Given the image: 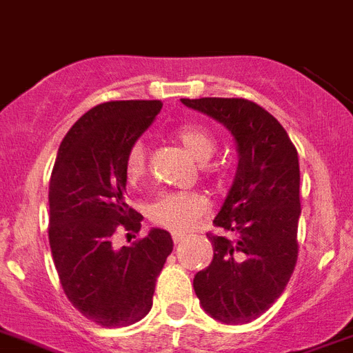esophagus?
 Here are the masks:
<instances>
[{
    "instance_id": "34e87169",
    "label": "esophagus",
    "mask_w": 353,
    "mask_h": 353,
    "mask_svg": "<svg viewBox=\"0 0 353 353\" xmlns=\"http://www.w3.org/2000/svg\"><path fill=\"white\" fill-rule=\"evenodd\" d=\"M183 241H185V236H182V234H173V243H174V245H182Z\"/></svg>"
}]
</instances>
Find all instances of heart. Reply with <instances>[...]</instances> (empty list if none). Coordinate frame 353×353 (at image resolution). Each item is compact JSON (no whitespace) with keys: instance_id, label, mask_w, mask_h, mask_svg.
<instances>
[{"instance_id":"1","label":"heart","mask_w":353,"mask_h":353,"mask_svg":"<svg viewBox=\"0 0 353 353\" xmlns=\"http://www.w3.org/2000/svg\"><path fill=\"white\" fill-rule=\"evenodd\" d=\"M176 139L188 148L198 162H207L216 152V141L203 126L182 125L174 132ZM146 173V146L143 141H135L125 155V174L130 182H137ZM207 210V200L198 192H162L150 205V219L155 225L183 234L196 227V223Z\"/></svg>"}]
</instances>
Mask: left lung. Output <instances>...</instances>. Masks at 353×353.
<instances>
[{"label":"left lung","mask_w":353,"mask_h":353,"mask_svg":"<svg viewBox=\"0 0 353 353\" xmlns=\"http://www.w3.org/2000/svg\"><path fill=\"white\" fill-rule=\"evenodd\" d=\"M185 107L221 123L236 141L237 171L207 234L212 263L192 288L203 311L227 325L254 321L284 293L298 257L300 164L284 126L243 98L182 99Z\"/></svg>","instance_id":"left-lung-1"}]
</instances>
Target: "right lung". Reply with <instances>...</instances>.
Here are the masks:
<instances>
[{
	"label": "right lung",
	"mask_w": 353,
	"mask_h": 353,
	"mask_svg": "<svg viewBox=\"0 0 353 353\" xmlns=\"http://www.w3.org/2000/svg\"><path fill=\"white\" fill-rule=\"evenodd\" d=\"M159 99L96 105L60 144L50 180V246L69 302L101 327H126L150 312L155 282L173 250L170 232L117 250L112 236L139 232L125 201V155L161 112Z\"/></svg>",
	"instance_id": "obj_1"
}]
</instances>
